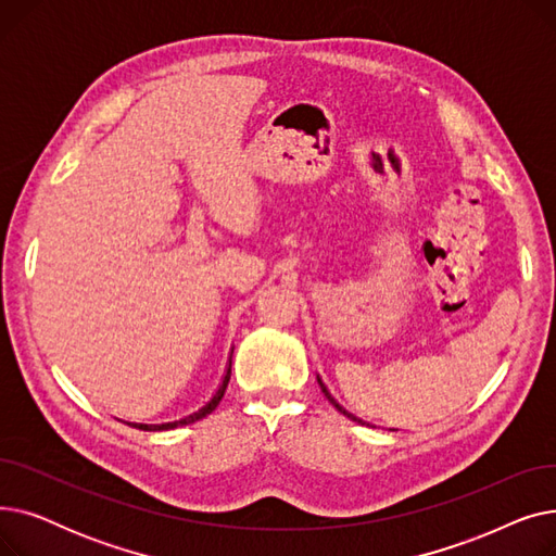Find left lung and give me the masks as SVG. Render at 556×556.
Wrapping results in <instances>:
<instances>
[{"mask_svg": "<svg viewBox=\"0 0 556 556\" xmlns=\"http://www.w3.org/2000/svg\"><path fill=\"white\" fill-rule=\"evenodd\" d=\"M317 383H319V388H323V392H325V396H327V399H329V401H331V405H333V407H336V410H338V413H342V415H344V417H349V419H352V421H358V424H365V421H363V419H358V417H356V415H352V413H349V410H344V407H342V405H340V403H338V401H336V399H333V396H331V392H329V390H327V386H325V383H323V378H319V376H317ZM365 426H369V424H365Z\"/></svg>", "mask_w": 556, "mask_h": 556, "instance_id": "left-lung-1", "label": "left lung"}]
</instances>
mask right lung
<instances>
[{
    "label": "right lung",
    "instance_id": "add662e5",
    "mask_svg": "<svg viewBox=\"0 0 556 556\" xmlns=\"http://www.w3.org/2000/svg\"><path fill=\"white\" fill-rule=\"evenodd\" d=\"M231 352H233V349H231ZM229 376H231V356H229V363H227V367H225L223 381H220L218 390L212 394V399H210L207 403H204L202 407H198L195 413H191V415H187V417H182V419H178V421H166V424H130V421H124V424H128V426H132V428H139V430H173V428H180V426L195 424V421L204 419V417L212 415V413L216 410V405L220 403V399H223V394H225V390H227Z\"/></svg>",
    "mask_w": 556,
    "mask_h": 556
}]
</instances>
